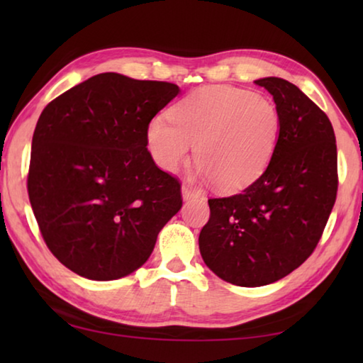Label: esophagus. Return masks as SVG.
Listing matches in <instances>:
<instances>
[{"instance_id": "obj_1", "label": "esophagus", "mask_w": 363, "mask_h": 363, "mask_svg": "<svg viewBox=\"0 0 363 363\" xmlns=\"http://www.w3.org/2000/svg\"><path fill=\"white\" fill-rule=\"evenodd\" d=\"M199 195H200L199 190H195V189H192L190 186H186V184H184V186H182L184 200H190V199H194V196H199Z\"/></svg>"}]
</instances>
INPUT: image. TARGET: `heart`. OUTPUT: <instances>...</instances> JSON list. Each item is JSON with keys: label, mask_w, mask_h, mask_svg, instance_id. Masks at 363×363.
I'll list each match as a JSON object with an SVG mask.
<instances>
[{"label": "heart", "mask_w": 363, "mask_h": 363, "mask_svg": "<svg viewBox=\"0 0 363 363\" xmlns=\"http://www.w3.org/2000/svg\"><path fill=\"white\" fill-rule=\"evenodd\" d=\"M168 118L147 126V145L164 171L195 162L223 192L248 187L267 168L280 136V113L266 96L232 86H205L177 101Z\"/></svg>", "instance_id": "b5f03b06"}]
</instances>
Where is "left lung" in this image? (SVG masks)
Segmentation results:
<instances>
[{"label": "left lung", "instance_id": "8db88e82", "mask_svg": "<svg viewBox=\"0 0 363 363\" xmlns=\"http://www.w3.org/2000/svg\"><path fill=\"white\" fill-rule=\"evenodd\" d=\"M274 97L280 136L267 168L240 194L210 199L201 257L219 279L262 286L317 247L337 192L336 138L327 113L284 78L255 82Z\"/></svg>", "mask_w": 363, "mask_h": 363}]
</instances>
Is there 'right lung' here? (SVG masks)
I'll return each instance as SVG.
<instances>
[{
    "mask_svg": "<svg viewBox=\"0 0 363 363\" xmlns=\"http://www.w3.org/2000/svg\"><path fill=\"white\" fill-rule=\"evenodd\" d=\"M177 93L174 83L107 72L41 112L28 199L46 247L72 272L89 280L134 272L181 210V182L147 149V126Z\"/></svg>",
    "mask_w": 363,
    "mask_h": 363,
    "instance_id": "right-lung-1",
    "label": "right lung"
}]
</instances>
